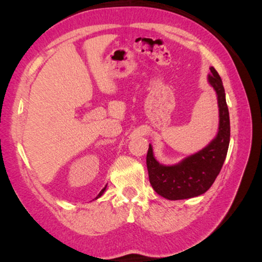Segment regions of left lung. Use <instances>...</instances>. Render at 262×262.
Returning a JSON list of instances; mask_svg holds the SVG:
<instances>
[{
  "mask_svg": "<svg viewBox=\"0 0 262 262\" xmlns=\"http://www.w3.org/2000/svg\"><path fill=\"white\" fill-rule=\"evenodd\" d=\"M208 82L217 95L220 112L219 133L206 148L174 165H163L154 157L149 144L147 167L155 192L167 200H184L206 193L219 176L230 143V118L224 86L219 73L210 67Z\"/></svg>",
  "mask_w": 262,
  "mask_h": 262,
  "instance_id": "obj_1",
  "label": "left lung"
}]
</instances>
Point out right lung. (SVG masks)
<instances>
[{
  "label": "right lung",
  "mask_w": 262,
  "mask_h": 262,
  "mask_svg": "<svg viewBox=\"0 0 262 262\" xmlns=\"http://www.w3.org/2000/svg\"><path fill=\"white\" fill-rule=\"evenodd\" d=\"M105 189H106V186H105V187H104L103 189H101V190H100V193H99L98 195H97V198H96V199H98V198H100V196H101V195H103V193L105 192Z\"/></svg>",
  "instance_id": "add662e5"
}]
</instances>
